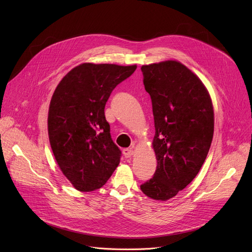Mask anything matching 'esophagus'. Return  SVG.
<instances>
[{"label":"esophagus","instance_id":"obj_1","mask_svg":"<svg viewBox=\"0 0 252 252\" xmlns=\"http://www.w3.org/2000/svg\"><path fill=\"white\" fill-rule=\"evenodd\" d=\"M123 154H124L126 158H130L133 155V151L131 149H125L123 151Z\"/></svg>","mask_w":252,"mask_h":252}]
</instances>
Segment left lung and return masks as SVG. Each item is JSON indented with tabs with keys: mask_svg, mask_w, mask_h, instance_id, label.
I'll return each instance as SVG.
<instances>
[{
	"mask_svg": "<svg viewBox=\"0 0 252 252\" xmlns=\"http://www.w3.org/2000/svg\"><path fill=\"white\" fill-rule=\"evenodd\" d=\"M140 69L153 103L158 160L154 176L140 189L153 199L167 200L193 181L207 157L214 129L212 102L201 81L179 62Z\"/></svg>",
	"mask_w": 252,
	"mask_h": 252,
	"instance_id": "obj_1",
	"label": "left lung"
}]
</instances>
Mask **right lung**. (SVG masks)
<instances>
[{
  "instance_id": "right-lung-1",
  "label": "right lung",
  "mask_w": 252,
  "mask_h": 252,
  "mask_svg": "<svg viewBox=\"0 0 252 252\" xmlns=\"http://www.w3.org/2000/svg\"><path fill=\"white\" fill-rule=\"evenodd\" d=\"M135 68L82 63L63 77L52 96L51 148L61 170L80 191L100 189L120 163L122 152L112 139L104 106L114 89Z\"/></svg>"
}]
</instances>
